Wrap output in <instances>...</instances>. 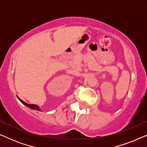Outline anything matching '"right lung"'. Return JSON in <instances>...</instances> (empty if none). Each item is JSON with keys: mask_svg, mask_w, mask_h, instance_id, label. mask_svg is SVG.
Returning <instances> with one entry per match:
<instances>
[{"mask_svg": "<svg viewBox=\"0 0 147 147\" xmlns=\"http://www.w3.org/2000/svg\"><path fill=\"white\" fill-rule=\"evenodd\" d=\"M17 97L18 99H19V100H20V102H21L22 104H23L25 106H27V107L30 108H31V109H32V110H38V111H41V110L40 109L39 106H38V105H35V104H27V103H26L25 102L23 101V100H22L21 99H20V98H19V97H18L17 96Z\"/></svg>", "mask_w": 147, "mask_h": 147, "instance_id": "1", "label": "right lung"}]
</instances>
